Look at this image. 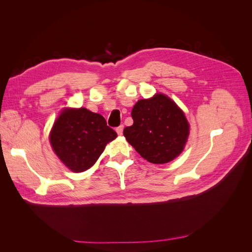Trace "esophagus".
<instances>
[{
  "label": "esophagus",
  "instance_id": "esophagus-1",
  "mask_svg": "<svg viewBox=\"0 0 252 252\" xmlns=\"http://www.w3.org/2000/svg\"><path fill=\"white\" fill-rule=\"evenodd\" d=\"M123 130H124V126H123V125L119 126V127L116 129V131H117V133H118L119 135H122V134H123Z\"/></svg>",
  "mask_w": 252,
  "mask_h": 252
}]
</instances>
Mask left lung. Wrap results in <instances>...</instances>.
Here are the masks:
<instances>
[{
	"instance_id": "8db88e82",
	"label": "left lung",
	"mask_w": 252,
	"mask_h": 252,
	"mask_svg": "<svg viewBox=\"0 0 252 252\" xmlns=\"http://www.w3.org/2000/svg\"><path fill=\"white\" fill-rule=\"evenodd\" d=\"M133 124L124 129L127 142L138 154L154 164L173 161L184 150L190 125L172 98L157 93L141 98L131 110Z\"/></svg>"
}]
</instances>
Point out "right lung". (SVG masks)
Here are the masks:
<instances>
[{"instance_id": "obj_1", "label": "right lung", "mask_w": 252, "mask_h": 252, "mask_svg": "<svg viewBox=\"0 0 252 252\" xmlns=\"http://www.w3.org/2000/svg\"><path fill=\"white\" fill-rule=\"evenodd\" d=\"M117 136L101 114L85 107H65L51 127L49 142L65 167L79 173L91 168Z\"/></svg>"}]
</instances>
